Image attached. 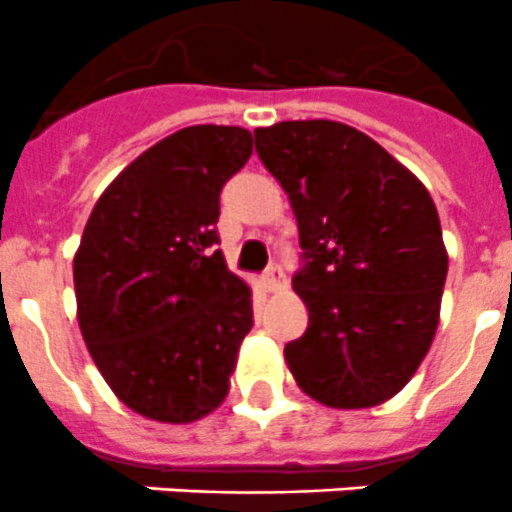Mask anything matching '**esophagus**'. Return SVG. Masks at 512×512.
<instances>
[{"mask_svg": "<svg viewBox=\"0 0 512 512\" xmlns=\"http://www.w3.org/2000/svg\"><path fill=\"white\" fill-rule=\"evenodd\" d=\"M261 282H264L266 292H279L282 287H287V277H284V269L279 264H271L269 269L264 271Z\"/></svg>", "mask_w": 512, "mask_h": 512, "instance_id": "obj_1", "label": "esophagus"}]
</instances>
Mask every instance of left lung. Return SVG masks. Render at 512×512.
Wrapping results in <instances>:
<instances>
[{
	"instance_id": "1",
	"label": "left lung",
	"mask_w": 512,
	"mask_h": 512,
	"mask_svg": "<svg viewBox=\"0 0 512 512\" xmlns=\"http://www.w3.org/2000/svg\"><path fill=\"white\" fill-rule=\"evenodd\" d=\"M253 135L300 228L292 287L310 320L284 346L289 372L328 408L390 400L431 348L449 271L431 194L343 122L289 120Z\"/></svg>"
}]
</instances>
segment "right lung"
<instances>
[{
  "label": "right lung",
  "mask_w": 512,
  "mask_h": 512,
  "mask_svg": "<svg viewBox=\"0 0 512 512\" xmlns=\"http://www.w3.org/2000/svg\"><path fill=\"white\" fill-rule=\"evenodd\" d=\"M251 151L243 128L179 130L104 189L81 235V336L112 392L151 420L192 423L228 395L253 307L215 251L217 217Z\"/></svg>",
  "instance_id": "add662e5"
}]
</instances>
